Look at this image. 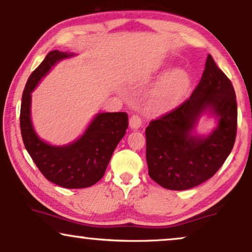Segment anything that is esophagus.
<instances>
[{
    "mask_svg": "<svg viewBox=\"0 0 252 252\" xmlns=\"http://www.w3.org/2000/svg\"><path fill=\"white\" fill-rule=\"evenodd\" d=\"M141 125H142V119L141 117H139L137 115H133L129 118V127L132 129H137L140 128Z\"/></svg>",
    "mask_w": 252,
    "mask_h": 252,
    "instance_id": "esophagus-1",
    "label": "esophagus"
}]
</instances>
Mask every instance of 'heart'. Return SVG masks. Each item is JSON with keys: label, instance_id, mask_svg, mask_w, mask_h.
<instances>
[{"label": "heart", "instance_id": "1", "mask_svg": "<svg viewBox=\"0 0 252 252\" xmlns=\"http://www.w3.org/2000/svg\"><path fill=\"white\" fill-rule=\"evenodd\" d=\"M191 78L187 71L174 70L168 73L158 87L155 99L160 106H172L180 101L190 87Z\"/></svg>", "mask_w": 252, "mask_h": 252}]
</instances>
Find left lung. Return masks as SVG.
I'll return each mask as SVG.
<instances>
[{
  "mask_svg": "<svg viewBox=\"0 0 252 252\" xmlns=\"http://www.w3.org/2000/svg\"><path fill=\"white\" fill-rule=\"evenodd\" d=\"M205 111L219 118V126L206 138L191 136ZM236 128L234 87L209 55L201 81L190 97L151 120L146 128L149 177L170 190H186L203 184L225 163L235 142Z\"/></svg>",
  "mask_w": 252,
  "mask_h": 252,
  "instance_id": "left-lung-1",
  "label": "left lung"
}]
</instances>
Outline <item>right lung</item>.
I'll list each match as a JSON object with an SVG mask.
<instances>
[{
    "label": "right lung",
    "mask_w": 252,
    "mask_h": 252,
    "mask_svg": "<svg viewBox=\"0 0 252 252\" xmlns=\"http://www.w3.org/2000/svg\"><path fill=\"white\" fill-rule=\"evenodd\" d=\"M73 54L53 50L30 75L20 105V132L25 148L44 178L68 189L87 188L102 179L117 144L128 127L126 112L98 113L80 139L67 146H50L31 122V93L58 61Z\"/></svg>",
    "instance_id": "1"
}]
</instances>
